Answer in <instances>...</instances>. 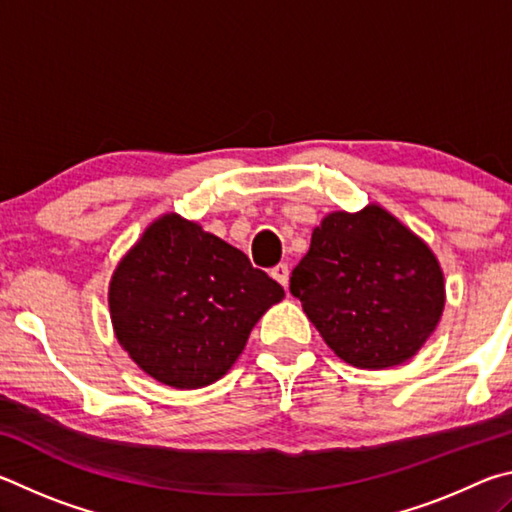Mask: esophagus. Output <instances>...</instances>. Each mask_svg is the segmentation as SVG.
<instances>
[{
  "instance_id": "1",
  "label": "esophagus",
  "mask_w": 512,
  "mask_h": 512,
  "mask_svg": "<svg viewBox=\"0 0 512 512\" xmlns=\"http://www.w3.org/2000/svg\"><path fill=\"white\" fill-rule=\"evenodd\" d=\"M271 275H273V280L280 282L284 289L289 287V275H291V268H289L287 264H277V266H273V268H271Z\"/></svg>"
}]
</instances>
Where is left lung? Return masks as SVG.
I'll return each mask as SVG.
<instances>
[{
  "mask_svg": "<svg viewBox=\"0 0 512 512\" xmlns=\"http://www.w3.org/2000/svg\"><path fill=\"white\" fill-rule=\"evenodd\" d=\"M291 293L336 357L368 370L409 361L445 309L436 255L375 203L320 221Z\"/></svg>",
  "mask_w": 512,
  "mask_h": 512,
  "instance_id": "1",
  "label": "left lung"
}]
</instances>
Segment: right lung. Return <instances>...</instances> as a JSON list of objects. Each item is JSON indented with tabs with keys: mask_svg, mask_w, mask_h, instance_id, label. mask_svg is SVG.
<instances>
[{
	"mask_svg": "<svg viewBox=\"0 0 512 512\" xmlns=\"http://www.w3.org/2000/svg\"><path fill=\"white\" fill-rule=\"evenodd\" d=\"M284 289L239 248L164 214L121 257L108 305L121 348L171 388H203L244 352L250 329Z\"/></svg>",
	"mask_w": 512,
	"mask_h": 512,
	"instance_id": "obj_1",
	"label": "right lung"
}]
</instances>
